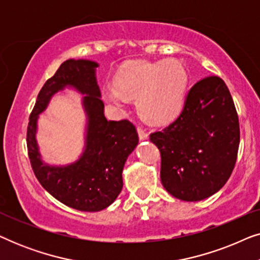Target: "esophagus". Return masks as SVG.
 Returning a JSON list of instances; mask_svg holds the SVG:
<instances>
[{
  "label": "esophagus",
  "instance_id": "34e87169",
  "mask_svg": "<svg viewBox=\"0 0 260 260\" xmlns=\"http://www.w3.org/2000/svg\"><path fill=\"white\" fill-rule=\"evenodd\" d=\"M137 133H138V137H140L141 141L148 140L149 135H148V133L144 129H142V127H137Z\"/></svg>",
  "mask_w": 260,
  "mask_h": 260
}]
</instances>
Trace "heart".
Instances as JSON below:
<instances>
[{
	"instance_id": "heart-1",
	"label": "heart",
	"mask_w": 260,
	"mask_h": 260,
	"mask_svg": "<svg viewBox=\"0 0 260 260\" xmlns=\"http://www.w3.org/2000/svg\"><path fill=\"white\" fill-rule=\"evenodd\" d=\"M188 79L179 60L137 62L117 74L115 87L106 88L105 97L117 105L124 98L137 99L138 111L147 122L167 123L182 110Z\"/></svg>"
}]
</instances>
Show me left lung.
Here are the masks:
<instances>
[{"label": "left lung", "mask_w": 260, "mask_h": 260, "mask_svg": "<svg viewBox=\"0 0 260 260\" xmlns=\"http://www.w3.org/2000/svg\"><path fill=\"white\" fill-rule=\"evenodd\" d=\"M150 141L161 152V182L174 198L200 201L219 191L233 172L240 142L225 81L216 76L198 81L176 120Z\"/></svg>", "instance_id": "1"}]
</instances>
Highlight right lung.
I'll return each instance as SVG.
<instances>
[{
  "instance_id": "right-lung-1",
  "label": "right lung",
  "mask_w": 260,
  "mask_h": 260,
  "mask_svg": "<svg viewBox=\"0 0 260 260\" xmlns=\"http://www.w3.org/2000/svg\"><path fill=\"white\" fill-rule=\"evenodd\" d=\"M98 66L95 61L84 59L63 61L39 92L27 129L28 156L39 182L56 200L83 212H99L116 200L123 188L124 165L138 144L133 123L105 118L104 103L95 78ZM65 87H73L85 94V148L76 162L49 166L43 163L38 151L37 118L52 95Z\"/></svg>"
}]
</instances>
